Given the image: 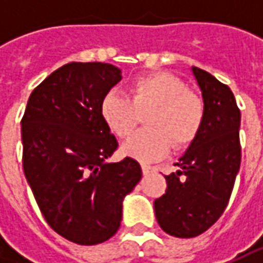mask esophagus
<instances>
[{"label":"esophagus","mask_w":263,"mask_h":263,"mask_svg":"<svg viewBox=\"0 0 263 263\" xmlns=\"http://www.w3.org/2000/svg\"><path fill=\"white\" fill-rule=\"evenodd\" d=\"M154 168L151 167V165H146V164H142V173H143V176H146L149 174L151 171H152Z\"/></svg>","instance_id":"esophagus-1"}]
</instances>
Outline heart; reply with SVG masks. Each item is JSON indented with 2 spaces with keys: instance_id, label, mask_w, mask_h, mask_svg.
I'll return each mask as SVG.
<instances>
[{
  "instance_id": "heart-1",
  "label": "heart",
  "mask_w": 263,
  "mask_h": 263,
  "mask_svg": "<svg viewBox=\"0 0 263 263\" xmlns=\"http://www.w3.org/2000/svg\"><path fill=\"white\" fill-rule=\"evenodd\" d=\"M101 114L120 139L128 136L145 117L146 128L130 137L123 152L151 162L165 157L171 146L183 149L196 140L205 121V102L180 77L157 71L135 79L128 86V98L108 93Z\"/></svg>"
}]
</instances>
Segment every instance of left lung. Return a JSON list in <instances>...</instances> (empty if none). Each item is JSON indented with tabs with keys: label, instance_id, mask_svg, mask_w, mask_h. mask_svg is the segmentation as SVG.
<instances>
[{
	"label": "left lung",
	"instance_id": "obj_1",
	"mask_svg": "<svg viewBox=\"0 0 263 263\" xmlns=\"http://www.w3.org/2000/svg\"><path fill=\"white\" fill-rule=\"evenodd\" d=\"M205 102V121L196 140L165 176L167 190L155 199L159 227L180 238L196 237L226 211L240 170V109L230 87L193 67Z\"/></svg>",
	"mask_w": 263,
	"mask_h": 263
}]
</instances>
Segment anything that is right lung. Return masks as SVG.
<instances>
[{
	"label": "right lung",
	"mask_w": 263,
	"mask_h": 263,
	"mask_svg": "<svg viewBox=\"0 0 263 263\" xmlns=\"http://www.w3.org/2000/svg\"><path fill=\"white\" fill-rule=\"evenodd\" d=\"M121 70L68 63L29 96L22 118L23 171L48 226L77 245L117 233L123 199L142 178L136 159L106 162L118 147L101 106Z\"/></svg>",
	"instance_id": "add662e5"
}]
</instances>
